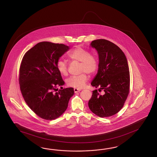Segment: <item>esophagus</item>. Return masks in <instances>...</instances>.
I'll return each mask as SVG.
<instances>
[{"mask_svg": "<svg viewBox=\"0 0 157 157\" xmlns=\"http://www.w3.org/2000/svg\"><path fill=\"white\" fill-rule=\"evenodd\" d=\"M74 90L75 93H78V92H79V91H80L81 90L80 89H78V88H74Z\"/></svg>", "mask_w": 157, "mask_h": 157, "instance_id": "34e87169", "label": "esophagus"}]
</instances>
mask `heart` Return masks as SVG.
<instances>
[{"label":"heart","mask_w":157,"mask_h":157,"mask_svg":"<svg viewBox=\"0 0 157 157\" xmlns=\"http://www.w3.org/2000/svg\"><path fill=\"white\" fill-rule=\"evenodd\" d=\"M67 57L72 61L81 62L80 72L82 73L68 78L66 80L67 85L74 88H81L84 86L88 80V76L86 72L93 75L97 71L98 68V59L89 51L81 47L73 49L68 53ZM56 68L62 75H68V66L64 60L59 59L56 62Z\"/></svg>","instance_id":"b5f03b06"}]
</instances>
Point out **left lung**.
<instances>
[{"label": "left lung", "instance_id": "obj_1", "mask_svg": "<svg viewBox=\"0 0 157 157\" xmlns=\"http://www.w3.org/2000/svg\"><path fill=\"white\" fill-rule=\"evenodd\" d=\"M91 46L95 48L99 55L98 71L91 85L105 94L101 95L97 90L93 91L89 107L100 117H110L122 109L129 93L128 62L122 50L108 40H94Z\"/></svg>", "mask_w": 157, "mask_h": 157}]
</instances>
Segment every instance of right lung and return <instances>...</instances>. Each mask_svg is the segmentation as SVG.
I'll list each match as a JSON object with an SVG mask.
<instances>
[{
  "mask_svg": "<svg viewBox=\"0 0 157 157\" xmlns=\"http://www.w3.org/2000/svg\"><path fill=\"white\" fill-rule=\"evenodd\" d=\"M69 49L63 44L44 41L37 44L24 55L20 65V89L29 107L38 117L52 120L67 109L74 94L72 87L64 84L57 71L56 62ZM60 86L61 90H58Z\"/></svg>",
  "mask_w": 157,
  "mask_h": 157,
  "instance_id": "obj_1",
  "label": "right lung"
}]
</instances>
